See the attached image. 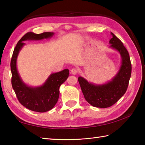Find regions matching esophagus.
<instances>
[{
	"instance_id": "34e87169",
	"label": "esophagus",
	"mask_w": 145,
	"mask_h": 145,
	"mask_svg": "<svg viewBox=\"0 0 145 145\" xmlns=\"http://www.w3.org/2000/svg\"><path fill=\"white\" fill-rule=\"evenodd\" d=\"M77 73H78V70H77V69H76V68H73L72 70H71V73L73 75L77 74Z\"/></svg>"
}]
</instances>
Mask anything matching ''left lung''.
Segmentation results:
<instances>
[{"mask_svg": "<svg viewBox=\"0 0 145 145\" xmlns=\"http://www.w3.org/2000/svg\"><path fill=\"white\" fill-rule=\"evenodd\" d=\"M110 47L117 50L122 58V64L117 74L106 84L96 85L89 82L82 77L78 78L84 98L92 106L97 108H108L119 100L127 91L131 78V63L129 54L123 43L111 33Z\"/></svg>", "mask_w": 145, "mask_h": 145, "instance_id": "8db88e82", "label": "left lung"}]
</instances>
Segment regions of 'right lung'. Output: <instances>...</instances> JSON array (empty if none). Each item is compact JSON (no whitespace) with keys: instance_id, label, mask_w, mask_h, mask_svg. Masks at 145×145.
Masks as SVG:
<instances>
[{"instance_id":"obj_1","label":"right lung","mask_w":145,"mask_h":145,"mask_svg":"<svg viewBox=\"0 0 145 145\" xmlns=\"http://www.w3.org/2000/svg\"><path fill=\"white\" fill-rule=\"evenodd\" d=\"M54 35L52 32H44L40 34L28 32L18 41L13 51L10 70L12 88L18 101L22 105L31 111L46 112L53 108L57 102L59 96V87L67 79L69 70L65 69L61 72L52 73L42 86L39 87H30L23 82L18 72L16 60L19 52L25 40H39L48 39Z\"/></svg>"}]
</instances>
